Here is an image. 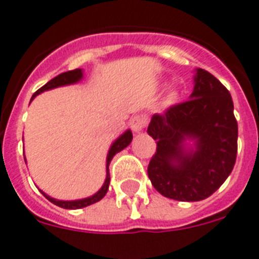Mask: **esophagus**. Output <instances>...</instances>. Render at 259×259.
Here are the masks:
<instances>
[{
	"mask_svg": "<svg viewBox=\"0 0 259 259\" xmlns=\"http://www.w3.org/2000/svg\"><path fill=\"white\" fill-rule=\"evenodd\" d=\"M146 116H143V115H136L131 119L130 121V125H131L132 131L135 132V134H139V132L143 131V128L146 125Z\"/></svg>",
	"mask_w": 259,
	"mask_h": 259,
	"instance_id": "34e87169",
	"label": "esophagus"
}]
</instances>
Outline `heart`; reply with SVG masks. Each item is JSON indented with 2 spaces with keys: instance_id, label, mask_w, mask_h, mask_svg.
I'll return each mask as SVG.
<instances>
[{
  "instance_id": "obj_1",
  "label": "heart",
  "mask_w": 259,
  "mask_h": 259,
  "mask_svg": "<svg viewBox=\"0 0 259 259\" xmlns=\"http://www.w3.org/2000/svg\"><path fill=\"white\" fill-rule=\"evenodd\" d=\"M177 97H178L177 92H171V94L168 95V101H175L177 100Z\"/></svg>"
}]
</instances>
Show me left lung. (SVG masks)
I'll return each instance as SVG.
<instances>
[{
  "mask_svg": "<svg viewBox=\"0 0 259 259\" xmlns=\"http://www.w3.org/2000/svg\"><path fill=\"white\" fill-rule=\"evenodd\" d=\"M148 135L156 152L148 164L151 183L165 198L198 202L212 195L234 168L238 124L230 92L196 68L190 100L155 113Z\"/></svg>",
  "mask_w": 259,
  "mask_h": 259,
  "instance_id": "1",
  "label": "left lung"
}]
</instances>
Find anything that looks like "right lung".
I'll return each instance as SVG.
<instances>
[{"mask_svg":"<svg viewBox=\"0 0 259 259\" xmlns=\"http://www.w3.org/2000/svg\"><path fill=\"white\" fill-rule=\"evenodd\" d=\"M82 78V69H74V71H68L64 72V73L59 74V76H56L55 78H52L51 81H48L44 87H41L40 90L37 91L36 94L32 96V100L37 95L42 94L45 91L53 90V88H59V87H64V85H71V84H76ZM30 100V101H32ZM132 142V132L131 130H127V131L121 134V135L117 138L115 142L111 144L108 151V155H107V177H105L104 185L101 186V188L96 194L94 195L88 196V198H82V199H76V200H60V199H55V198H52L48 194H45L44 191H40L44 194V196L47 198L49 202H52L56 206H59L61 208H67V210H77V208H82L87 207V206H90V204H94L99 200H101L105 196L107 191H108L109 187V181H111V177H109V163L112 160V158L117 152H120L121 150H124L125 147L130 146V143ZM25 158V156H24Z\"/></svg>","mask_w":259,"mask_h":259,"instance_id":"right-lung-1","label":"right lung"}]
</instances>
